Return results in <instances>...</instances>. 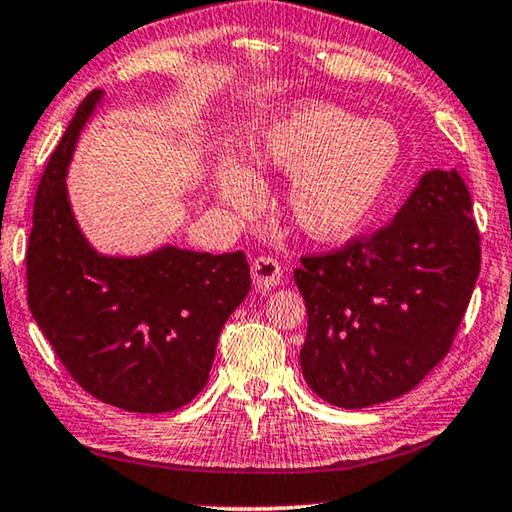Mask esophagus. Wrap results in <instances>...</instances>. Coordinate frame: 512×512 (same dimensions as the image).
<instances>
[{"label": "esophagus", "instance_id": "esophagus-1", "mask_svg": "<svg viewBox=\"0 0 512 512\" xmlns=\"http://www.w3.org/2000/svg\"><path fill=\"white\" fill-rule=\"evenodd\" d=\"M250 271H253V280L259 289H271L276 287L280 278H282V266L278 259H273L269 255H259L253 259V266H250Z\"/></svg>", "mask_w": 512, "mask_h": 512}]
</instances>
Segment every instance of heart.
Listing matches in <instances>:
<instances>
[{
    "label": "heart",
    "instance_id": "heart-1",
    "mask_svg": "<svg viewBox=\"0 0 512 512\" xmlns=\"http://www.w3.org/2000/svg\"><path fill=\"white\" fill-rule=\"evenodd\" d=\"M400 137L384 121H363L331 105H305L255 137L246 172L223 170L220 193L236 209L257 202L253 177L294 174L287 207L317 239L354 232L384 193L400 163Z\"/></svg>",
    "mask_w": 512,
    "mask_h": 512
}]
</instances>
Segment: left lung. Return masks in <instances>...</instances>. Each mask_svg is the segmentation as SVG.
Masks as SVG:
<instances>
[{
  "label": "left lung",
  "instance_id": "obj_1",
  "mask_svg": "<svg viewBox=\"0 0 512 512\" xmlns=\"http://www.w3.org/2000/svg\"><path fill=\"white\" fill-rule=\"evenodd\" d=\"M480 273L467 183L427 172L391 223L303 255L301 370L319 398L363 409L411 391L451 352Z\"/></svg>",
  "mask_w": 512,
  "mask_h": 512
}]
</instances>
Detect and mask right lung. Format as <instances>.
Instances as JSON below:
<instances>
[{
    "mask_svg": "<svg viewBox=\"0 0 512 512\" xmlns=\"http://www.w3.org/2000/svg\"><path fill=\"white\" fill-rule=\"evenodd\" d=\"M101 91L80 103L34 200L27 303L68 375L96 400L165 414L207 386L218 335L250 292L241 250L163 248L137 259L94 253L75 225L66 167Z\"/></svg>",
    "mask_w": 512,
    "mask_h": 512,
    "instance_id": "obj_1",
    "label": "right lung"
}]
</instances>
